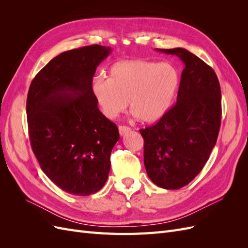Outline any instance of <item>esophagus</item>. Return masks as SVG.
Listing matches in <instances>:
<instances>
[{"label": "esophagus", "mask_w": 248, "mask_h": 248, "mask_svg": "<svg viewBox=\"0 0 248 248\" xmlns=\"http://www.w3.org/2000/svg\"><path fill=\"white\" fill-rule=\"evenodd\" d=\"M131 131V128L128 126H119V132H120V136L124 137L126 136L127 133H129Z\"/></svg>", "instance_id": "esophagus-1"}]
</instances>
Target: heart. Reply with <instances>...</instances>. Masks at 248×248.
<instances>
[{"label": "heart", "mask_w": 248, "mask_h": 248, "mask_svg": "<svg viewBox=\"0 0 248 248\" xmlns=\"http://www.w3.org/2000/svg\"><path fill=\"white\" fill-rule=\"evenodd\" d=\"M180 73L170 63L124 59L112 63L108 79L94 78L91 90L104 115L117 118L127 106L144 123H154L167 114L178 93Z\"/></svg>", "instance_id": "heart-1"}]
</instances>
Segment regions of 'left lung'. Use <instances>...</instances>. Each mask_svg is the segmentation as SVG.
Masks as SVG:
<instances>
[{"label":"left lung","instance_id":"1","mask_svg":"<svg viewBox=\"0 0 248 248\" xmlns=\"http://www.w3.org/2000/svg\"><path fill=\"white\" fill-rule=\"evenodd\" d=\"M157 51L184 63L177 103L158 122L140 130L151 181L164 189L190 183L204 168L218 137L221 93L214 70L182 47Z\"/></svg>","mask_w":248,"mask_h":248}]
</instances>
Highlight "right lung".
Wrapping results in <instances>:
<instances>
[{"instance_id":"obj_1","label":"right lung","mask_w":248,"mask_h":248,"mask_svg":"<svg viewBox=\"0 0 248 248\" xmlns=\"http://www.w3.org/2000/svg\"><path fill=\"white\" fill-rule=\"evenodd\" d=\"M111 52L98 44L64 51L32 80L27 98L30 140L40 168L58 187L90 196L106 184L119 130L98 108L91 84Z\"/></svg>"}]
</instances>
